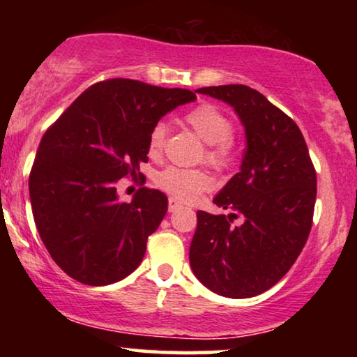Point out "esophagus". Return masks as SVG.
Segmentation results:
<instances>
[{"label":"esophagus","instance_id":"1","mask_svg":"<svg viewBox=\"0 0 357 357\" xmlns=\"http://www.w3.org/2000/svg\"><path fill=\"white\" fill-rule=\"evenodd\" d=\"M178 208H182V203H178L175 198H169V211L174 213V211H177Z\"/></svg>","mask_w":357,"mask_h":357}]
</instances>
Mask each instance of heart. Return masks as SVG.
I'll use <instances>...</instances> for the list:
<instances>
[{
  "mask_svg": "<svg viewBox=\"0 0 357 357\" xmlns=\"http://www.w3.org/2000/svg\"><path fill=\"white\" fill-rule=\"evenodd\" d=\"M187 125L195 131V135L208 144L206 162L214 167H227L232 160V123L216 105L202 104L197 109L190 110L185 115ZM167 126L162 121L155 123L149 131L148 153L158 155L164 148ZM155 182L164 192L172 197L192 202L199 195L211 187V178L202 170H183L177 167H169L162 170L155 178Z\"/></svg>",
  "mask_w": 357,
  "mask_h": 357,
  "instance_id": "obj_1",
  "label": "heart"
}]
</instances>
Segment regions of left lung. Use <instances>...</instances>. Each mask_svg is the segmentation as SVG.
<instances>
[{
	"label": "left lung",
	"instance_id": "left-lung-1",
	"mask_svg": "<svg viewBox=\"0 0 357 357\" xmlns=\"http://www.w3.org/2000/svg\"><path fill=\"white\" fill-rule=\"evenodd\" d=\"M197 92L232 107L247 149L241 172L213 199L231 213H197L190 266L209 291L245 299L275 286L304 248L314 218L315 169L299 126L258 91L227 84ZM237 217L244 222L232 227Z\"/></svg>",
	"mask_w": 357,
	"mask_h": 357
}]
</instances>
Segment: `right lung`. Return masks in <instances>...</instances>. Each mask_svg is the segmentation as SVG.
I'll list each match as a JSON object with an SVG mask.
<instances>
[{
	"mask_svg": "<svg viewBox=\"0 0 357 357\" xmlns=\"http://www.w3.org/2000/svg\"><path fill=\"white\" fill-rule=\"evenodd\" d=\"M187 89L135 79H109L86 89L38 144L29 193L33 221L53 260L73 280L107 286L139 266L148 237L167 213V197L139 188L119 202L116 182L148 162L153 126L178 105Z\"/></svg>",
	"mask_w": 357,
	"mask_h": 357,
	"instance_id": "right-lung-1",
	"label": "right lung"
}]
</instances>
